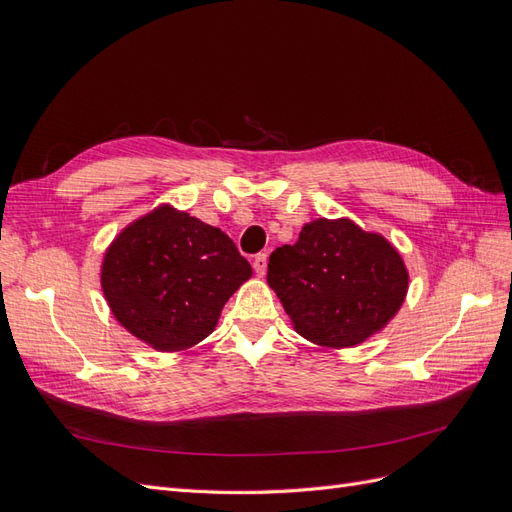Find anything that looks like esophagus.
I'll return each mask as SVG.
<instances>
[{"label": "esophagus", "mask_w": 512, "mask_h": 512, "mask_svg": "<svg viewBox=\"0 0 512 512\" xmlns=\"http://www.w3.org/2000/svg\"><path fill=\"white\" fill-rule=\"evenodd\" d=\"M252 265H254V271H256L258 277H265V273H267V254H258Z\"/></svg>", "instance_id": "1"}]
</instances>
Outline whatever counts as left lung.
I'll list each match as a JSON object with an SVG mask.
<instances>
[{"label": "left lung", "instance_id": "1", "mask_svg": "<svg viewBox=\"0 0 512 512\" xmlns=\"http://www.w3.org/2000/svg\"><path fill=\"white\" fill-rule=\"evenodd\" d=\"M267 282L294 331L322 348H352L401 309L410 275L397 247L350 218H318L269 258Z\"/></svg>", "mask_w": 512, "mask_h": 512}]
</instances>
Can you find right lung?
Wrapping results in <instances>:
<instances>
[{"label": "right lung", "mask_w": 512, "mask_h": 512, "mask_svg": "<svg viewBox=\"0 0 512 512\" xmlns=\"http://www.w3.org/2000/svg\"><path fill=\"white\" fill-rule=\"evenodd\" d=\"M250 277V262L226 232L170 203L123 228L100 265L111 314L156 352H183L203 342Z\"/></svg>", "instance_id": "add662e5"}]
</instances>
